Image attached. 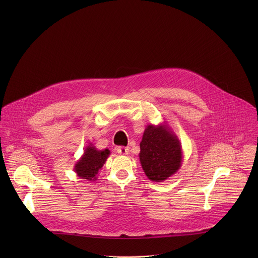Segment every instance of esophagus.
<instances>
[{"label": "esophagus", "mask_w": 258, "mask_h": 258, "mask_svg": "<svg viewBox=\"0 0 258 258\" xmlns=\"http://www.w3.org/2000/svg\"><path fill=\"white\" fill-rule=\"evenodd\" d=\"M117 152H118L120 155H128V153H129V148L118 147L117 148Z\"/></svg>", "instance_id": "34e87169"}]
</instances>
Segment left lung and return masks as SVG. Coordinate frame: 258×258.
Wrapping results in <instances>:
<instances>
[{"label": "left lung", "instance_id": "8db88e82", "mask_svg": "<svg viewBox=\"0 0 258 258\" xmlns=\"http://www.w3.org/2000/svg\"><path fill=\"white\" fill-rule=\"evenodd\" d=\"M140 149V163L150 181L164 182L175 175L182 166L181 142L166 122L148 125Z\"/></svg>", "mask_w": 258, "mask_h": 258}]
</instances>
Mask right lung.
Segmentation results:
<instances>
[{
	"mask_svg": "<svg viewBox=\"0 0 258 258\" xmlns=\"http://www.w3.org/2000/svg\"><path fill=\"white\" fill-rule=\"evenodd\" d=\"M109 155V149L98 150L92 143H89L84 149L80 159L74 165L76 176L85 181H96L99 171L102 169Z\"/></svg>",
	"mask_w": 258,
	"mask_h": 258,
	"instance_id": "right-lung-1",
	"label": "right lung"
}]
</instances>
